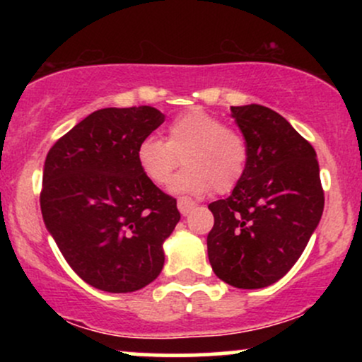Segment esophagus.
<instances>
[{"label":"esophagus","mask_w":362,"mask_h":362,"mask_svg":"<svg viewBox=\"0 0 362 362\" xmlns=\"http://www.w3.org/2000/svg\"><path fill=\"white\" fill-rule=\"evenodd\" d=\"M177 206H178V211H180V214H189L190 211L194 209L195 207V202L192 201V199H189V197H180L177 201Z\"/></svg>","instance_id":"34e87169"}]
</instances>
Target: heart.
Here are the masks:
<instances>
[{
	"instance_id": "b5f03b06",
	"label": "heart",
	"mask_w": 362,
	"mask_h": 362,
	"mask_svg": "<svg viewBox=\"0 0 362 362\" xmlns=\"http://www.w3.org/2000/svg\"><path fill=\"white\" fill-rule=\"evenodd\" d=\"M185 168L170 184L175 194L230 192L247 170V141L224 120L201 109L178 115L167 127V141L146 136L136 149L141 172L151 184L165 185L173 170Z\"/></svg>"
}]
</instances>
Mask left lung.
Instances as JSON below:
<instances>
[{"mask_svg":"<svg viewBox=\"0 0 362 362\" xmlns=\"http://www.w3.org/2000/svg\"><path fill=\"white\" fill-rule=\"evenodd\" d=\"M248 148L245 175L230 197L209 204L207 255L219 279L260 289L284 277L323 213L317 153L282 115L264 105L231 107Z\"/></svg>","mask_w":362,"mask_h":362,"instance_id":"left-lung-1","label":"left lung"}]
</instances>
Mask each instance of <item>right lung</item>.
<instances>
[{"mask_svg":"<svg viewBox=\"0 0 362 362\" xmlns=\"http://www.w3.org/2000/svg\"><path fill=\"white\" fill-rule=\"evenodd\" d=\"M165 122L155 107L102 109L49 149L40 209L69 267L107 293H132L160 276L177 199L141 172L136 149Z\"/></svg>","mask_w":362,"mask_h":362,"instance_id":"add662e5","label":"right lung"}]
</instances>
